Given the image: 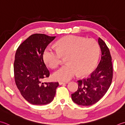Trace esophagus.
<instances>
[{
  "label": "esophagus",
  "mask_w": 125,
  "mask_h": 125,
  "mask_svg": "<svg viewBox=\"0 0 125 125\" xmlns=\"http://www.w3.org/2000/svg\"><path fill=\"white\" fill-rule=\"evenodd\" d=\"M68 83V82H59V84L60 85H62L63 84H67Z\"/></svg>",
  "instance_id": "esophagus-1"
}]
</instances>
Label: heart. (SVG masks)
<instances>
[{
  "instance_id": "heart-1",
  "label": "heart",
  "mask_w": 125,
  "mask_h": 125,
  "mask_svg": "<svg viewBox=\"0 0 125 125\" xmlns=\"http://www.w3.org/2000/svg\"><path fill=\"white\" fill-rule=\"evenodd\" d=\"M56 49L46 48L43 58L49 67L55 68L59 64L61 56H65L67 64L53 73L56 80L68 81L77 74L85 75L91 71L98 60L100 48L94 39L76 36H67L56 43Z\"/></svg>"
}]
</instances>
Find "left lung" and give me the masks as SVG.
<instances>
[{"label": "left lung", "mask_w": 125, "mask_h": 125, "mask_svg": "<svg viewBox=\"0 0 125 125\" xmlns=\"http://www.w3.org/2000/svg\"><path fill=\"white\" fill-rule=\"evenodd\" d=\"M98 43L101 49V60L94 72L88 77L77 81L78 89L72 94L75 104L88 106L96 104L106 93L113 78V65L108 48L99 37Z\"/></svg>", "instance_id": "8db88e82"}]
</instances>
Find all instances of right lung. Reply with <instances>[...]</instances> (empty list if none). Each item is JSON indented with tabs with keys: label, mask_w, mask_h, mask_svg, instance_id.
<instances>
[{
	"label": "right lung",
	"mask_w": 125,
	"mask_h": 125,
	"mask_svg": "<svg viewBox=\"0 0 125 125\" xmlns=\"http://www.w3.org/2000/svg\"><path fill=\"white\" fill-rule=\"evenodd\" d=\"M56 36L45 34L32 35L17 49L14 62V80L17 88L27 101L44 105L54 98L58 82H43L49 76L43 61V53Z\"/></svg>",
	"instance_id": "1"
}]
</instances>
